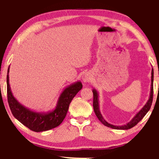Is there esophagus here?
<instances>
[{"label": "esophagus", "instance_id": "obj_1", "mask_svg": "<svg viewBox=\"0 0 159 159\" xmlns=\"http://www.w3.org/2000/svg\"><path fill=\"white\" fill-rule=\"evenodd\" d=\"M82 81L84 82H90V80H91V75L90 73L89 72H85L84 73L83 75H82Z\"/></svg>", "mask_w": 159, "mask_h": 159}]
</instances>
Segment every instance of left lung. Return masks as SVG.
<instances>
[{
    "label": "left lung",
    "instance_id": "obj_1",
    "mask_svg": "<svg viewBox=\"0 0 159 159\" xmlns=\"http://www.w3.org/2000/svg\"><path fill=\"white\" fill-rule=\"evenodd\" d=\"M93 109H94L95 114L98 117V119H99L100 121L106 127H111L112 129H131L132 127H133L134 126H135L143 117L145 116V114L148 112L150 108L151 107L152 102H153V69H152L151 71V93H150V96L148 100L147 103L145 104V106L141 108V110L137 113L133 118L131 119V121H129L127 124H126L125 125L122 126H115L111 124L108 123L101 114L100 111V106H99V99H98V93L95 89L93 90Z\"/></svg>",
    "mask_w": 159,
    "mask_h": 159
}]
</instances>
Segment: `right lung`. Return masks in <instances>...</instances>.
I'll list each match as a JSON object with an SVG mask.
<instances>
[{"label": "right lung", "mask_w": 159, "mask_h": 159, "mask_svg": "<svg viewBox=\"0 0 159 159\" xmlns=\"http://www.w3.org/2000/svg\"><path fill=\"white\" fill-rule=\"evenodd\" d=\"M9 67L6 78L8 102L15 118L30 129L36 132L47 131L60 125L66 117L71 101L82 89V82L77 81L67 86L61 93L53 110L48 112H37L25 107L13 95L9 85Z\"/></svg>", "instance_id": "right-lung-1"}]
</instances>
